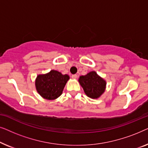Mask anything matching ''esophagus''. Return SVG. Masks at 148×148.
I'll use <instances>...</instances> for the list:
<instances>
[{
	"label": "esophagus",
	"mask_w": 148,
	"mask_h": 148,
	"mask_svg": "<svg viewBox=\"0 0 148 148\" xmlns=\"http://www.w3.org/2000/svg\"><path fill=\"white\" fill-rule=\"evenodd\" d=\"M71 77H72L73 79H77V75L76 74L72 75H71Z\"/></svg>",
	"instance_id": "esophagus-1"
}]
</instances>
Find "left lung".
Here are the masks:
<instances>
[{"instance_id": "left-lung-1", "label": "left lung", "mask_w": 148, "mask_h": 148, "mask_svg": "<svg viewBox=\"0 0 148 148\" xmlns=\"http://www.w3.org/2000/svg\"><path fill=\"white\" fill-rule=\"evenodd\" d=\"M79 82L86 94L91 98H99L104 93L106 88V82L95 71L81 76Z\"/></svg>"}]
</instances>
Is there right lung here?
Returning a JSON list of instances; mask_svg holds the SVG:
<instances>
[{
	"label": "right lung",
	"mask_w": 148,
	"mask_h": 148,
	"mask_svg": "<svg viewBox=\"0 0 148 148\" xmlns=\"http://www.w3.org/2000/svg\"><path fill=\"white\" fill-rule=\"evenodd\" d=\"M68 75H62L55 70L45 75H39L36 80V87L40 96L47 100H54L62 94L67 81Z\"/></svg>",
	"instance_id": "1"
}]
</instances>
